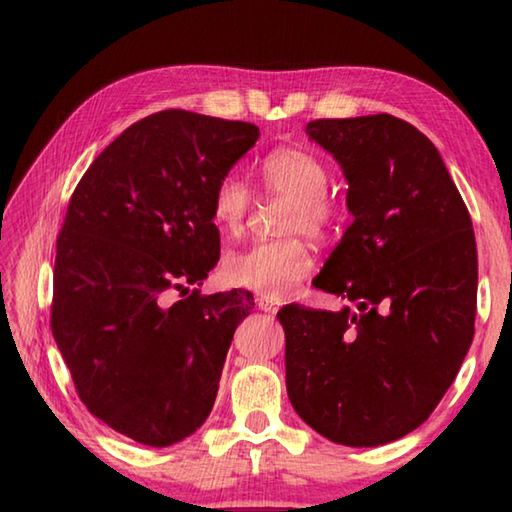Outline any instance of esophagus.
<instances>
[{
    "instance_id": "34e87169",
    "label": "esophagus",
    "mask_w": 512,
    "mask_h": 512,
    "mask_svg": "<svg viewBox=\"0 0 512 512\" xmlns=\"http://www.w3.org/2000/svg\"><path fill=\"white\" fill-rule=\"evenodd\" d=\"M255 302H257V307H259V309L266 311V314H275V311L280 309V300L268 298V296H257V298H255Z\"/></svg>"
}]
</instances>
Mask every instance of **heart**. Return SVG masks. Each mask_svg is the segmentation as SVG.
<instances>
[{
  "label": "heart",
  "mask_w": 512,
  "mask_h": 512,
  "mask_svg": "<svg viewBox=\"0 0 512 512\" xmlns=\"http://www.w3.org/2000/svg\"><path fill=\"white\" fill-rule=\"evenodd\" d=\"M266 192L289 198L282 230L287 239L257 241L232 250L223 259L225 280L264 296H284L314 268V253L302 237H323L339 221V210L327 196L329 171L318 155L298 146H280L259 162ZM250 210V192L237 176H223L212 192V219L223 232H237Z\"/></svg>",
  "instance_id": "heart-1"
}]
</instances>
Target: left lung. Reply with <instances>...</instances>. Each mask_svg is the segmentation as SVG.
Listing matches in <instances>:
<instances>
[{
  "mask_svg": "<svg viewBox=\"0 0 512 512\" xmlns=\"http://www.w3.org/2000/svg\"><path fill=\"white\" fill-rule=\"evenodd\" d=\"M307 135L341 164L352 214L314 287L357 309L277 311L287 393L332 443L386 445L429 418L472 345V219L438 149L409 121L316 119Z\"/></svg>",
  "mask_w": 512,
  "mask_h": 512,
  "instance_id": "1",
  "label": "left lung"
}]
</instances>
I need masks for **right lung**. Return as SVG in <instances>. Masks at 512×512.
<instances>
[{
    "label": "right lung",
    "instance_id": "1",
    "mask_svg": "<svg viewBox=\"0 0 512 512\" xmlns=\"http://www.w3.org/2000/svg\"><path fill=\"white\" fill-rule=\"evenodd\" d=\"M257 140L246 121L155 112L103 149L69 201L51 332L81 402L135 443L169 447L201 427L255 307L250 291L184 293L219 262L214 187Z\"/></svg>",
    "mask_w": 512,
    "mask_h": 512
}]
</instances>
